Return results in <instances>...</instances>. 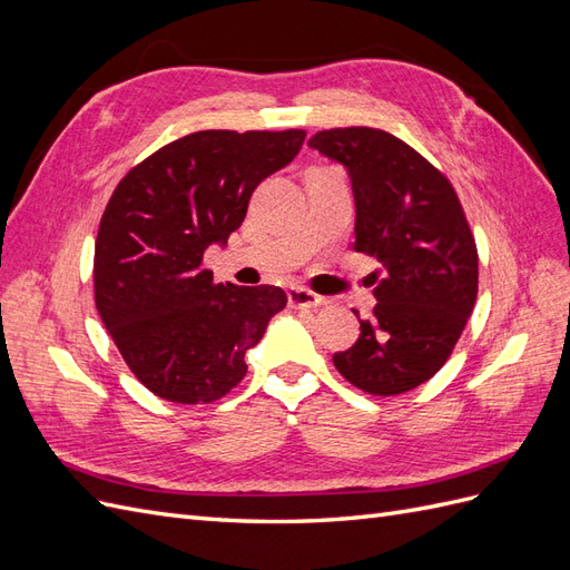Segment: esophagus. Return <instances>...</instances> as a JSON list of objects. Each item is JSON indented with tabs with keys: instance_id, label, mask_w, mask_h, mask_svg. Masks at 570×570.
<instances>
[{
	"instance_id": "esophagus-1",
	"label": "esophagus",
	"mask_w": 570,
	"mask_h": 570,
	"mask_svg": "<svg viewBox=\"0 0 570 570\" xmlns=\"http://www.w3.org/2000/svg\"><path fill=\"white\" fill-rule=\"evenodd\" d=\"M287 304L292 308H316L323 304L321 295H314V292H308L304 287H289L287 289Z\"/></svg>"
}]
</instances>
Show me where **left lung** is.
Instances as JSON below:
<instances>
[{
	"mask_svg": "<svg viewBox=\"0 0 570 570\" xmlns=\"http://www.w3.org/2000/svg\"><path fill=\"white\" fill-rule=\"evenodd\" d=\"M308 147L347 168L356 204L352 247L381 262L373 314L358 318V340L333 364L368 394L409 392L444 366L475 306L469 220L452 183L385 130H321Z\"/></svg>",
	"mask_w": 570,
	"mask_h": 570,
	"instance_id": "8db88e82",
	"label": "left lung"
}]
</instances>
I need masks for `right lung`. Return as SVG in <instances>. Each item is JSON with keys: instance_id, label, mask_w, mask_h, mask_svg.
<instances>
[{"instance_id": "obj_1", "label": "right lung", "mask_w": 570, "mask_h": 570, "mask_svg": "<svg viewBox=\"0 0 570 570\" xmlns=\"http://www.w3.org/2000/svg\"><path fill=\"white\" fill-rule=\"evenodd\" d=\"M304 130H199L118 183L95 243V304L149 392L209 404L247 373L245 354L283 312L275 285H214L204 252L243 226L256 185L285 168Z\"/></svg>"}]
</instances>
